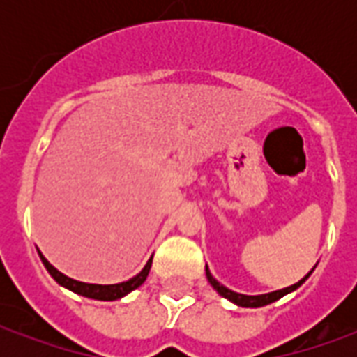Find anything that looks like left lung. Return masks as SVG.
<instances>
[{"instance_id":"left-lung-1","label":"left lung","mask_w":357,"mask_h":357,"mask_svg":"<svg viewBox=\"0 0 357 357\" xmlns=\"http://www.w3.org/2000/svg\"><path fill=\"white\" fill-rule=\"evenodd\" d=\"M310 273H312V271H310ZM310 273H307V275H310ZM307 275L304 277V279H300L298 283L291 284V287H287V289H281V291L268 292V294H260V296H247V294H239V292H233L229 291V289H225L224 284H220L214 277L210 275L208 268H206V277H208L210 284H212V287H214V289H216L224 298L231 300V302H235L237 306H243V307H260V306H266V304H271V302H275V300H279L281 296H284V294H289V292H292L294 289H298L300 284L306 281Z\"/></svg>"}]
</instances>
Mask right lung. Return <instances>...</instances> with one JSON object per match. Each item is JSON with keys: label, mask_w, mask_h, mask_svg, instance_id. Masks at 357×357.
<instances>
[{"label": "right lung", "mask_w": 357, "mask_h": 357, "mask_svg": "<svg viewBox=\"0 0 357 357\" xmlns=\"http://www.w3.org/2000/svg\"><path fill=\"white\" fill-rule=\"evenodd\" d=\"M43 266L47 268V271L51 273V277L57 281L59 284H63L66 289H70V291L78 292L82 296H88V298H95V300H118L126 296L128 292L135 291L139 284H143V281L147 279L149 271H151V264H153V258L149 260L147 266L141 269V273H137L135 277H132L130 281H124V283H118V284H91V283H82V281H76V279H70V277H66L65 273H61L59 269H55L51 266L42 255Z\"/></svg>", "instance_id": "obj_1"}]
</instances>
